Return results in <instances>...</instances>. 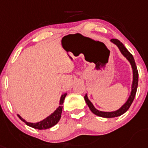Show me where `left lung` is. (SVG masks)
<instances>
[{
	"mask_svg": "<svg viewBox=\"0 0 148 148\" xmlns=\"http://www.w3.org/2000/svg\"><path fill=\"white\" fill-rule=\"evenodd\" d=\"M110 42L118 47L119 50L121 53V54L127 59L128 62L131 64L132 70V82L131 86V92H130V96L127 99L126 101L124 103L122 106L120 107V108L116 110H114V111H101V110L96 109L95 106L93 105L92 103L91 102V101L89 100V98H88L87 93H86L85 96H84V99H85L87 105L89 106L90 110L95 115H97L99 116H101V117H105V118H112V117L119 116L123 114L126 111H127L128 109L130 108V107L131 106L134 99H135L136 91H137L138 82V73L137 67H136V64H135V60H134L132 55L127 50V49L124 47L123 44L119 40L111 39L110 40Z\"/></svg>",
	"mask_w": 148,
	"mask_h": 148,
	"instance_id": "1",
	"label": "left lung"
}]
</instances>
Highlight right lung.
Here are the masks:
<instances>
[{"mask_svg":"<svg viewBox=\"0 0 148 148\" xmlns=\"http://www.w3.org/2000/svg\"><path fill=\"white\" fill-rule=\"evenodd\" d=\"M67 93H63L62 95H61L60 100H59V106L54 110V112L46 117L45 119H43V120H40L38 123H30L26 121L25 119H23L19 114H17V116H18V118L20 119L22 121L25 123L26 125L31 126L32 128L37 129V130H47L49 128L53 127V126H55L56 124L58 123L62 116V105L64 103V99L66 97Z\"/></svg>","mask_w":148,"mask_h":148,"instance_id":"1","label":"right lung"}]
</instances>
